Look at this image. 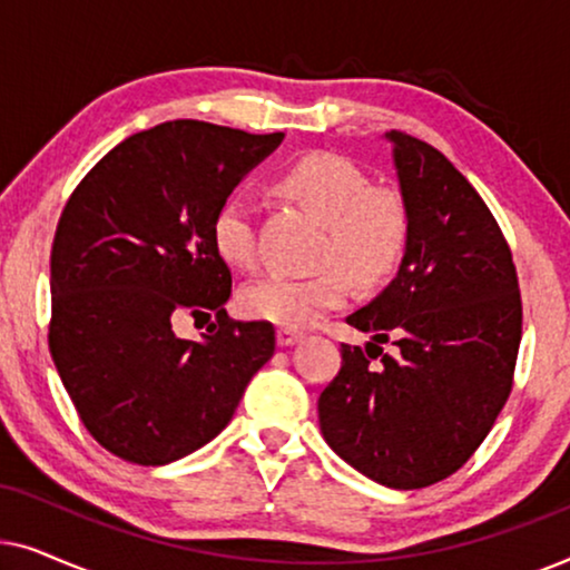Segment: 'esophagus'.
<instances>
[{
	"label": "esophagus",
	"mask_w": 570,
	"mask_h": 570,
	"mask_svg": "<svg viewBox=\"0 0 570 570\" xmlns=\"http://www.w3.org/2000/svg\"><path fill=\"white\" fill-rule=\"evenodd\" d=\"M298 340H301V332L293 330V326H279L277 330V345L287 347V345H295Z\"/></svg>",
	"instance_id": "1"
}]
</instances>
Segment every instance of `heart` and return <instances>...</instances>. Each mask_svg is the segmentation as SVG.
I'll return each mask as SVG.
<instances>
[{"label":"heart","instance_id":"1","mask_svg":"<svg viewBox=\"0 0 570 570\" xmlns=\"http://www.w3.org/2000/svg\"><path fill=\"white\" fill-rule=\"evenodd\" d=\"M277 186L324 220L316 252L322 269L256 279L240 293V308L252 318L303 330L347 301L350 275L361 285H379L392 275L410 244V209L400 189L368 184L365 170L337 153L303 155L279 174ZM209 236L230 267L252 269L259 262L254 207L244 194L220 202Z\"/></svg>","mask_w":570,"mask_h":570}]
</instances>
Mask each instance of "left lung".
I'll use <instances>...</instances> for the list:
<instances>
[{
    "instance_id": "obj_1",
    "label": "left lung",
    "mask_w": 570,
    "mask_h": 570,
    "mask_svg": "<svg viewBox=\"0 0 570 570\" xmlns=\"http://www.w3.org/2000/svg\"><path fill=\"white\" fill-rule=\"evenodd\" d=\"M389 139L410 209L407 254L394 283L347 316L373 342L365 353L342 342L318 425L365 478L415 490L470 462L509 400L521 291L509 240L474 186L423 139Z\"/></svg>"
}]
</instances>
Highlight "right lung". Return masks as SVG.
<instances>
[{
  "instance_id": "obj_1",
  "label": "right lung",
  "mask_w": 570,
  "mask_h": 570,
  "mask_svg": "<svg viewBox=\"0 0 570 570\" xmlns=\"http://www.w3.org/2000/svg\"><path fill=\"white\" fill-rule=\"evenodd\" d=\"M283 131L176 119L106 153L69 194L51 246L49 350L82 425L124 462H176L230 423L275 353L269 322L225 314L215 209ZM216 314L202 343L169 322Z\"/></svg>"
}]
</instances>
